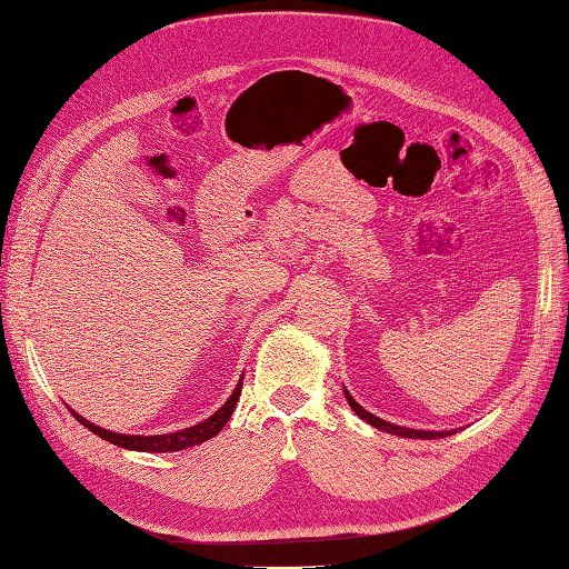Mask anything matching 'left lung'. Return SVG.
<instances>
[{
  "label": "left lung",
  "instance_id": "obj_1",
  "mask_svg": "<svg viewBox=\"0 0 569 569\" xmlns=\"http://www.w3.org/2000/svg\"><path fill=\"white\" fill-rule=\"evenodd\" d=\"M343 396H347V401H349V406L353 408L358 418H363L375 429H382V432H389V435H396V437H403V439H443V437H451V435L458 432V429H443V432H432V429H412V427L393 425V422H387L382 418L372 416V412H368L363 406L356 403V399L349 393V389H343Z\"/></svg>",
  "mask_w": 569,
  "mask_h": 569
}]
</instances>
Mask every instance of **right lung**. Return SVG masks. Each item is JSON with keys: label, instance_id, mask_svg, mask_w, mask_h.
<instances>
[{"label": "right lung", "instance_id": "add662e5", "mask_svg": "<svg viewBox=\"0 0 569 569\" xmlns=\"http://www.w3.org/2000/svg\"><path fill=\"white\" fill-rule=\"evenodd\" d=\"M242 382H244V375L239 377V382L234 387V391L230 393V399L222 403L211 418H206L203 422L194 425V427H187L180 429V432H168V435H118L111 432V429L104 427H97L94 422L84 420L80 412L71 410V416L94 432L97 437L107 439L113 446H120V449H128V451H144V453H170V451H182V449H192V446L201 443V441H209L211 437H216L222 427L228 425V420L232 418L234 406L239 401V393H242Z\"/></svg>", "mask_w": 569, "mask_h": 569}]
</instances>
